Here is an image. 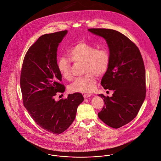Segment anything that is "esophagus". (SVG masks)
Here are the masks:
<instances>
[{"label":"esophagus","instance_id":"34e87169","mask_svg":"<svg viewBox=\"0 0 161 161\" xmlns=\"http://www.w3.org/2000/svg\"><path fill=\"white\" fill-rule=\"evenodd\" d=\"M91 96V94H83V97H84L85 99H87V98H88V97H89Z\"/></svg>","mask_w":161,"mask_h":161}]
</instances>
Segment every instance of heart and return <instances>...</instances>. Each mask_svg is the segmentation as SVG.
<instances>
[{
	"instance_id": "heart-1",
	"label": "heart",
	"mask_w": 161,
	"mask_h": 161,
	"mask_svg": "<svg viewBox=\"0 0 161 161\" xmlns=\"http://www.w3.org/2000/svg\"><path fill=\"white\" fill-rule=\"evenodd\" d=\"M69 60L61 57L57 61L58 70L63 78L70 80L72 78L70 61L83 62V74L85 75L75 79L69 89L72 92H89L95 89L97 78L94 75L100 76L104 74L109 65L110 54L105 48L97 49L94 45L80 42L67 51Z\"/></svg>"
}]
</instances>
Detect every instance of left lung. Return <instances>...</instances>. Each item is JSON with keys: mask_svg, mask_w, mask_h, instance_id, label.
<instances>
[{"mask_svg": "<svg viewBox=\"0 0 161 161\" xmlns=\"http://www.w3.org/2000/svg\"><path fill=\"white\" fill-rule=\"evenodd\" d=\"M103 37L110 53V63L101 81L105 89L113 91L111 97L98 96L105 106L98 113L107 125L118 129L136 117L146 96L145 69L136 45L118 31L108 29H89Z\"/></svg>", "mask_w": 161, "mask_h": 161, "instance_id": "obj_1", "label": "left lung"}]
</instances>
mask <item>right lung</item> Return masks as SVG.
I'll return each instance as SVG.
<instances>
[{
    "instance_id": "obj_1",
    "label": "right lung",
    "mask_w": 161,
    "mask_h": 161,
    "mask_svg": "<svg viewBox=\"0 0 161 161\" xmlns=\"http://www.w3.org/2000/svg\"><path fill=\"white\" fill-rule=\"evenodd\" d=\"M68 31L42 36L25 56L20 78L23 103L41 128L59 134L74 122L78 105L84 100L81 93L54 100L57 92H64L62 76L57 68V51Z\"/></svg>"
}]
</instances>
